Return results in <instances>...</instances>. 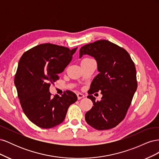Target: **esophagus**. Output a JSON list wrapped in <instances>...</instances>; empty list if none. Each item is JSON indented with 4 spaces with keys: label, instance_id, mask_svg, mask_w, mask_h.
Here are the masks:
<instances>
[{
    "label": "esophagus",
    "instance_id": "obj_1",
    "mask_svg": "<svg viewBox=\"0 0 159 159\" xmlns=\"http://www.w3.org/2000/svg\"><path fill=\"white\" fill-rule=\"evenodd\" d=\"M77 96H78V99H82V98H84L85 97V95L84 94H82V93H77Z\"/></svg>",
    "mask_w": 159,
    "mask_h": 159
}]
</instances>
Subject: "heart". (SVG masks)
Wrapping results in <instances>:
<instances>
[{"label": "heart", "mask_w": 159, "mask_h": 159, "mask_svg": "<svg viewBox=\"0 0 159 159\" xmlns=\"http://www.w3.org/2000/svg\"><path fill=\"white\" fill-rule=\"evenodd\" d=\"M89 59H91V58H89V57H85V58L83 59V60H82V61H84V60H89Z\"/></svg>", "instance_id": "heart-1"}]
</instances>
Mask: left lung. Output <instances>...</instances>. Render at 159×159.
Here are the masks:
<instances>
[{
  "mask_svg": "<svg viewBox=\"0 0 159 159\" xmlns=\"http://www.w3.org/2000/svg\"><path fill=\"white\" fill-rule=\"evenodd\" d=\"M85 54L97 61L99 72L88 91L93 106L85 113V121L97 130L113 128L125 117L137 88L134 64L125 50L105 40L81 47L80 58ZM99 90L103 96L95 102L92 94Z\"/></svg>",
  "mask_w": 159,
  "mask_h": 159,
  "instance_id": "1",
  "label": "left lung"
}]
</instances>
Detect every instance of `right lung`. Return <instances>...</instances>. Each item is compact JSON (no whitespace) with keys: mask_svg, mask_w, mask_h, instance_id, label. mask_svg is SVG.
I'll use <instances>...</instances> for the list:
<instances>
[{"mask_svg":"<svg viewBox=\"0 0 159 159\" xmlns=\"http://www.w3.org/2000/svg\"><path fill=\"white\" fill-rule=\"evenodd\" d=\"M76 48L42 44L25 52L14 78L18 97L24 113L36 125L50 129L64 121L69 107L78 100L66 91L61 97H51L50 84L59 79L72 59Z\"/></svg>","mask_w":159,"mask_h":159,"instance_id":"add662e5","label":"right lung"}]
</instances>
